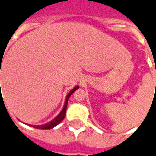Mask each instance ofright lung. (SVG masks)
Instances as JSON below:
<instances>
[{"instance_id":"1","label":"right lung","mask_w":156,"mask_h":156,"mask_svg":"<svg viewBox=\"0 0 156 156\" xmlns=\"http://www.w3.org/2000/svg\"><path fill=\"white\" fill-rule=\"evenodd\" d=\"M1 84V83H0ZM77 89H78V87H75L74 89H73L71 91L69 92V94L66 96V102H65L64 107H63V109H62V111L60 112V114L59 115H57L55 118L53 120H51L50 122L47 123V124H44V125H42V126H31V125H30V126H33L34 128H37V129H51L53 127L56 126L58 124H60L62 120H63V119L65 118V116H66V106H67V102H68V99H69L70 96Z\"/></svg>"}]
</instances>
